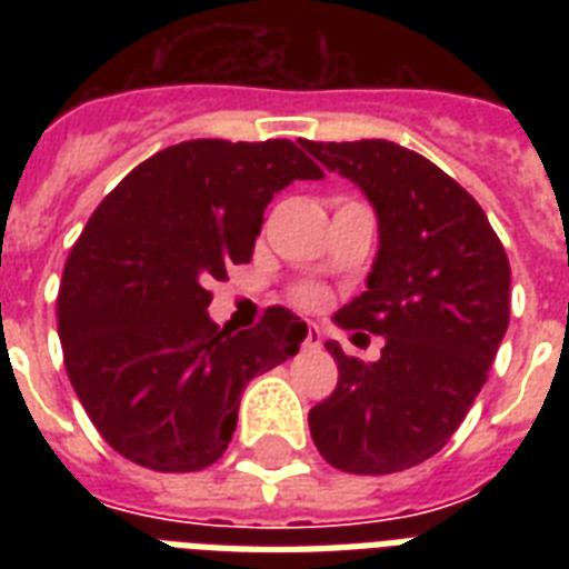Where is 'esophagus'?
Here are the masks:
<instances>
[{"label": "esophagus", "mask_w": 569, "mask_h": 569, "mask_svg": "<svg viewBox=\"0 0 569 569\" xmlns=\"http://www.w3.org/2000/svg\"><path fill=\"white\" fill-rule=\"evenodd\" d=\"M303 346H307V348H319L321 346V330L316 328V325H310V328H307V339H303Z\"/></svg>", "instance_id": "1"}]
</instances>
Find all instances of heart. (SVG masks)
I'll return each instance as SVG.
<instances>
[{
  "label": "heart",
  "mask_w": 569,
  "mask_h": 569,
  "mask_svg": "<svg viewBox=\"0 0 569 569\" xmlns=\"http://www.w3.org/2000/svg\"><path fill=\"white\" fill-rule=\"evenodd\" d=\"M298 301H301L303 307H319V303L325 301V295H321V289H316V286H303V289H298Z\"/></svg>",
  "instance_id": "obj_1"
}]
</instances>
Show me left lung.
I'll use <instances>...</instances> for the list:
<instances>
[{
  "label": "left lung",
  "instance_id": "left-lung-1",
  "mask_svg": "<svg viewBox=\"0 0 569 569\" xmlns=\"http://www.w3.org/2000/svg\"><path fill=\"white\" fill-rule=\"evenodd\" d=\"M357 182L378 214L366 292L333 316L383 337L378 363L325 342L339 383L310 410L330 467L389 476L449 442L485 387L511 316V266L476 197L425 156L392 141H301Z\"/></svg>",
  "mask_w": 569,
  "mask_h": 569
}]
</instances>
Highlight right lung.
<instances>
[{
    "instance_id": "1",
    "label": "right lung",
    "mask_w": 569,
    "mask_h": 569,
    "mask_svg": "<svg viewBox=\"0 0 569 569\" xmlns=\"http://www.w3.org/2000/svg\"><path fill=\"white\" fill-rule=\"evenodd\" d=\"M325 173L301 147L197 138L150 156L93 209L58 292V337L84 413L111 449L156 472L221 458L250 378L298 355L307 325L268 307L232 333L209 283L248 262L271 197Z\"/></svg>"
}]
</instances>
